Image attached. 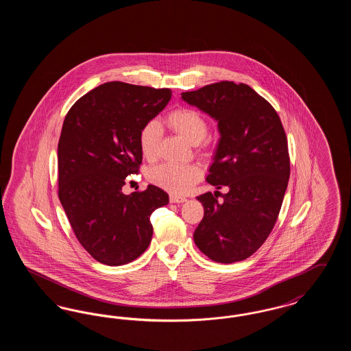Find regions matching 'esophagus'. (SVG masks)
<instances>
[{"mask_svg":"<svg viewBox=\"0 0 351 351\" xmlns=\"http://www.w3.org/2000/svg\"><path fill=\"white\" fill-rule=\"evenodd\" d=\"M169 201L171 202H184V201H186V197L178 196V195H169Z\"/></svg>","mask_w":351,"mask_h":351,"instance_id":"esophagus-1","label":"esophagus"}]
</instances>
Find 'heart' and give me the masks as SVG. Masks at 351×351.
<instances>
[{"mask_svg":"<svg viewBox=\"0 0 351 351\" xmlns=\"http://www.w3.org/2000/svg\"><path fill=\"white\" fill-rule=\"evenodd\" d=\"M168 126L183 136L191 145H197L208 135V123L197 110L189 108H178L165 118ZM160 139V126L156 121L146 122L138 134V143L142 155L146 159H154L158 155ZM151 183L173 192L184 193L201 179V169L195 165L162 163L147 171Z\"/></svg>","mask_w":351,"mask_h":351,"instance_id":"b5f03b06","label":"heart"}]
</instances>
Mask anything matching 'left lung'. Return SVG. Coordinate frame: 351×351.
I'll list each match as a JSON object with an SVG mask.
<instances>
[{"mask_svg": "<svg viewBox=\"0 0 351 351\" xmlns=\"http://www.w3.org/2000/svg\"><path fill=\"white\" fill-rule=\"evenodd\" d=\"M184 101L218 121L221 139L206 182L229 192L197 197L204 217L193 239L218 263L245 261L272 232L289 180L291 163L282 121L249 85H205L182 93Z\"/></svg>", "mask_w": 351, "mask_h": 351, "instance_id": "left-lung-1", "label": "left lung"}]
</instances>
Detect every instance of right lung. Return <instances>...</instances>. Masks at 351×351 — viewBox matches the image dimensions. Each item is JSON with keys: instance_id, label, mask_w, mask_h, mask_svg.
<instances>
[{"instance_id": "right-lung-1", "label": "right lung", "mask_w": 351, "mask_h": 351, "mask_svg": "<svg viewBox=\"0 0 351 351\" xmlns=\"http://www.w3.org/2000/svg\"><path fill=\"white\" fill-rule=\"evenodd\" d=\"M171 89L112 82L76 101L58 143V196L77 241L97 262L122 266L149 247L151 213L168 204L159 186L122 193L139 172L138 134L165 109Z\"/></svg>"}]
</instances>
